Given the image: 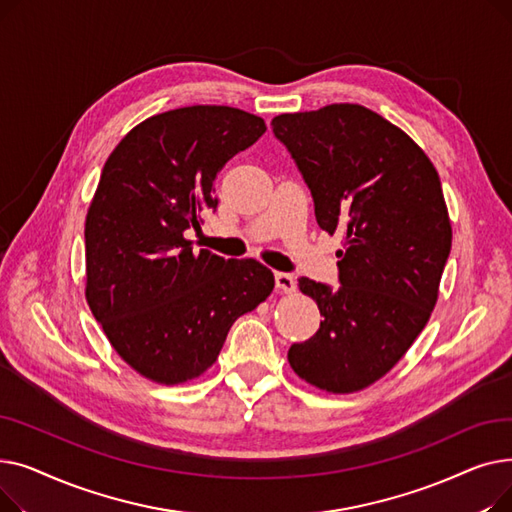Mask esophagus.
I'll use <instances>...</instances> for the list:
<instances>
[{"instance_id":"obj_1","label":"esophagus","mask_w":512,"mask_h":512,"mask_svg":"<svg viewBox=\"0 0 512 512\" xmlns=\"http://www.w3.org/2000/svg\"><path fill=\"white\" fill-rule=\"evenodd\" d=\"M276 288L282 290V292H286V294H290V292L297 290V282H294V278H292L290 274L278 272V274H276Z\"/></svg>"}]
</instances>
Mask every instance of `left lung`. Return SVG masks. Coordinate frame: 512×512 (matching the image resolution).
I'll use <instances>...</instances> for the list:
<instances>
[{
  "label": "left lung",
  "instance_id": "1",
  "mask_svg": "<svg viewBox=\"0 0 512 512\" xmlns=\"http://www.w3.org/2000/svg\"><path fill=\"white\" fill-rule=\"evenodd\" d=\"M272 128L319 228L344 238L338 290L299 280L324 321L288 363L319 390L359 392L402 359L436 307L452 245L440 176L407 132L357 103L280 114Z\"/></svg>",
  "mask_w": 512,
  "mask_h": 512
}]
</instances>
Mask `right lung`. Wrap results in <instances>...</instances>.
Listing matches in <instances>:
<instances>
[{
  "label": "right lung",
  "instance_id": "right-lung-1",
  "mask_svg": "<svg viewBox=\"0 0 512 512\" xmlns=\"http://www.w3.org/2000/svg\"><path fill=\"white\" fill-rule=\"evenodd\" d=\"M265 130L236 107H178L134 126L105 161L85 222V297L114 351L151 382L199 378L234 321L274 290L257 259L195 253L184 236L218 207L226 161Z\"/></svg>",
  "mask_w": 512,
  "mask_h": 512
}]
</instances>
